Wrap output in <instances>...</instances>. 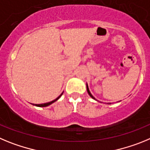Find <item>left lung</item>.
Listing matches in <instances>:
<instances>
[{
	"mask_svg": "<svg viewBox=\"0 0 150 150\" xmlns=\"http://www.w3.org/2000/svg\"><path fill=\"white\" fill-rule=\"evenodd\" d=\"M87 93H88L89 96H90L92 98H93V99H95L96 101H98V100H97V99H96V98H95V97H94L93 96V95H92V94H91V93H90V90H89V87H88V85H87Z\"/></svg>",
	"mask_w": 150,
	"mask_h": 150,
	"instance_id": "obj_1",
	"label": "left lung"
}]
</instances>
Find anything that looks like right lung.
Masks as SVG:
<instances>
[{"mask_svg": "<svg viewBox=\"0 0 150 150\" xmlns=\"http://www.w3.org/2000/svg\"><path fill=\"white\" fill-rule=\"evenodd\" d=\"M63 93H62L61 94H60V96H59L58 97H57V98H55L54 100L52 101V102H46V103H43V104H32V105H34V106H36V107H47V106H48V105H52V103H54V102H56L57 100H58L59 98H60V96H61L63 95Z\"/></svg>", "mask_w": 150, "mask_h": 150, "instance_id": "obj_1", "label": "right lung"}]
</instances>
